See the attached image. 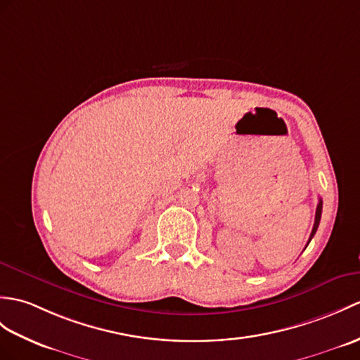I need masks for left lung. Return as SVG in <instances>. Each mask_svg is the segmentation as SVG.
I'll return each instance as SVG.
<instances>
[{
	"label": "left lung",
	"mask_w": 360,
	"mask_h": 360,
	"mask_svg": "<svg viewBox=\"0 0 360 360\" xmlns=\"http://www.w3.org/2000/svg\"><path fill=\"white\" fill-rule=\"evenodd\" d=\"M321 216H322V199H319V204H317V208H316V218H314V225H313V230H311L310 239H308V244H310V240L313 239V236H314V233H316L317 227H319Z\"/></svg>",
	"instance_id": "1"
}]
</instances>
